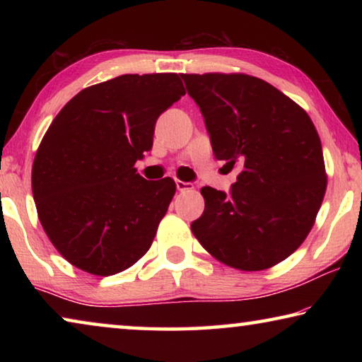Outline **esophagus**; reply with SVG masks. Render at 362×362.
Returning <instances> with one entry per match:
<instances>
[{"mask_svg":"<svg viewBox=\"0 0 362 362\" xmlns=\"http://www.w3.org/2000/svg\"><path fill=\"white\" fill-rule=\"evenodd\" d=\"M175 187L179 192H189V189H193L194 185L189 182H182V180H175Z\"/></svg>","mask_w":362,"mask_h":362,"instance_id":"obj_1","label":"esophagus"}]
</instances>
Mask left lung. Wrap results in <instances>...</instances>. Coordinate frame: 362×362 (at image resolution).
<instances>
[{
  "instance_id": "obj_1",
  "label": "left lung",
  "mask_w": 362,
  "mask_h": 362,
  "mask_svg": "<svg viewBox=\"0 0 362 362\" xmlns=\"http://www.w3.org/2000/svg\"><path fill=\"white\" fill-rule=\"evenodd\" d=\"M198 103L214 155L238 168L231 193L201 188L192 231L218 262L260 272L287 259L313 228L327 187L320 136L308 113L244 73L182 75Z\"/></svg>"
}]
</instances>
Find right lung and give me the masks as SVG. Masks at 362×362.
I'll list each match as a JSON object with an SVG mask.
<instances>
[{"label":"right lung","mask_w":362,"mask_h":362,"mask_svg":"<svg viewBox=\"0 0 362 362\" xmlns=\"http://www.w3.org/2000/svg\"><path fill=\"white\" fill-rule=\"evenodd\" d=\"M185 95L177 73L121 75L78 93L46 131L32 169L40 222L60 255L112 276L146 254L175 194L134 168L158 116Z\"/></svg>","instance_id":"add662e5"}]
</instances>
